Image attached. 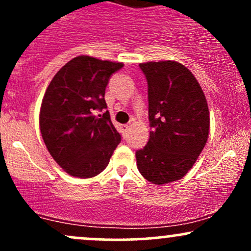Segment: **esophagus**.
<instances>
[{
  "label": "esophagus",
  "instance_id": "obj_1",
  "mask_svg": "<svg viewBox=\"0 0 251 251\" xmlns=\"http://www.w3.org/2000/svg\"><path fill=\"white\" fill-rule=\"evenodd\" d=\"M129 127H131V126H129L128 124H126V125H123V129H124V131H125V132H127L128 129H129Z\"/></svg>",
  "mask_w": 251,
  "mask_h": 251
}]
</instances>
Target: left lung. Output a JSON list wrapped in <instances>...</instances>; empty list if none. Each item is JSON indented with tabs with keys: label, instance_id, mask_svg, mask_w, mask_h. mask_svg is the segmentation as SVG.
I'll return each instance as SVG.
<instances>
[{
	"label": "left lung",
	"instance_id": "1",
	"mask_svg": "<svg viewBox=\"0 0 251 251\" xmlns=\"http://www.w3.org/2000/svg\"><path fill=\"white\" fill-rule=\"evenodd\" d=\"M148 81L150 139L135 152L153 184L178 180L192 168L209 137L208 102L194 74L176 61L140 63Z\"/></svg>",
	"mask_w": 251,
	"mask_h": 251
}]
</instances>
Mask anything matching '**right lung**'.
<instances>
[{
    "label": "right lung",
    "instance_id": "obj_1",
    "mask_svg": "<svg viewBox=\"0 0 251 251\" xmlns=\"http://www.w3.org/2000/svg\"><path fill=\"white\" fill-rule=\"evenodd\" d=\"M120 62L80 55L55 74L43 97L40 129L54 160L73 177L91 178L108 165L122 135L105 111V89Z\"/></svg>",
    "mask_w": 251,
    "mask_h": 251
}]
</instances>
